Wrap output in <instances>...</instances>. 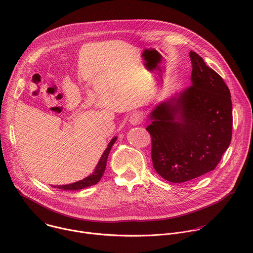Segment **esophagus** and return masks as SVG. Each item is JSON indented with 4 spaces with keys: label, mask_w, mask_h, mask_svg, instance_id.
<instances>
[{
    "label": "esophagus",
    "mask_w": 253,
    "mask_h": 253,
    "mask_svg": "<svg viewBox=\"0 0 253 253\" xmlns=\"http://www.w3.org/2000/svg\"><path fill=\"white\" fill-rule=\"evenodd\" d=\"M129 122H130V124L133 125V126L139 125V124L142 122V116H141V114L138 113V112L133 113V114L130 116V118H129Z\"/></svg>",
    "instance_id": "obj_1"
}]
</instances>
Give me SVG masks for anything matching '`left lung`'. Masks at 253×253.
Listing matches in <instances>:
<instances>
[{
  "instance_id": "1",
  "label": "left lung",
  "mask_w": 253,
  "mask_h": 253,
  "mask_svg": "<svg viewBox=\"0 0 253 253\" xmlns=\"http://www.w3.org/2000/svg\"><path fill=\"white\" fill-rule=\"evenodd\" d=\"M191 85L162 100L149 114L152 160L166 180L197 178L220 163L232 140L231 92L224 80L192 50Z\"/></svg>"
}]
</instances>
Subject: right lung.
I'll return each instance as SVG.
<instances>
[{
  "label": "right lung",
  "instance_id": "1",
  "mask_svg": "<svg viewBox=\"0 0 253 253\" xmlns=\"http://www.w3.org/2000/svg\"><path fill=\"white\" fill-rule=\"evenodd\" d=\"M116 140H117V136H115L111 139V141L107 145V148L105 149L102 156L100 157V160L98 161L95 169H93V172L90 175L86 176L85 178H84L82 180L74 182V183H70V184H66V185H52V187L58 188V189H63V190H80V189H84L85 187H89V186L96 184L100 180V178L102 177V175L104 173L108 155L111 151L112 146L116 142Z\"/></svg>",
  "mask_w": 253,
  "mask_h": 253
}]
</instances>
